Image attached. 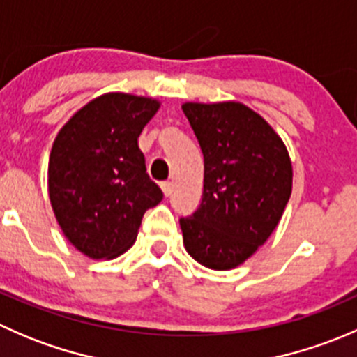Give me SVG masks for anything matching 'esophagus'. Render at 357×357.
Returning <instances> with one entry per match:
<instances>
[{
  "label": "esophagus",
  "instance_id": "1",
  "mask_svg": "<svg viewBox=\"0 0 357 357\" xmlns=\"http://www.w3.org/2000/svg\"><path fill=\"white\" fill-rule=\"evenodd\" d=\"M160 188H162V193H164V197H169L172 193V185L169 181H164L160 185Z\"/></svg>",
  "mask_w": 357,
  "mask_h": 357
}]
</instances>
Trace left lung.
Listing matches in <instances>:
<instances>
[{"label": "left lung", "mask_w": 357, "mask_h": 357, "mask_svg": "<svg viewBox=\"0 0 357 357\" xmlns=\"http://www.w3.org/2000/svg\"><path fill=\"white\" fill-rule=\"evenodd\" d=\"M204 153V195L179 219L186 252L228 271L264 245L282 219L294 169L278 132L240 102L183 103Z\"/></svg>", "instance_id": "8db88e82"}]
</instances>
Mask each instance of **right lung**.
I'll use <instances>...</instances> for the list:
<instances>
[{
    "instance_id": "obj_1",
    "label": "right lung",
    "mask_w": 357,
    "mask_h": 357,
    "mask_svg": "<svg viewBox=\"0 0 357 357\" xmlns=\"http://www.w3.org/2000/svg\"><path fill=\"white\" fill-rule=\"evenodd\" d=\"M160 109L150 96L105 93L66 122L48 162V195L63 236L89 259L131 248L143 214L162 200L138 146Z\"/></svg>"
}]
</instances>
